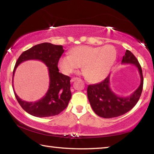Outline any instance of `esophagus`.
Masks as SVG:
<instances>
[{"label":"esophagus","mask_w":154,"mask_h":154,"mask_svg":"<svg viewBox=\"0 0 154 154\" xmlns=\"http://www.w3.org/2000/svg\"><path fill=\"white\" fill-rule=\"evenodd\" d=\"M78 79H79V78H77V77H72V79H71V82H74L75 80H77Z\"/></svg>","instance_id":"obj_1"}]
</instances>
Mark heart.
<instances>
[{
  "mask_svg": "<svg viewBox=\"0 0 154 154\" xmlns=\"http://www.w3.org/2000/svg\"><path fill=\"white\" fill-rule=\"evenodd\" d=\"M117 52L111 45L103 47L78 46L71 51V55L62 56L58 67L65 75L72 73L82 65V74L90 82H98L107 76L116 62Z\"/></svg>",
  "mask_w": 154,
  "mask_h": 154,
  "instance_id": "1",
  "label": "heart"
}]
</instances>
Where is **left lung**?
Listing matches in <instances>:
<instances>
[{
	"label": "left lung",
	"instance_id": "8db88e82",
	"mask_svg": "<svg viewBox=\"0 0 154 154\" xmlns=\"http://www.w3.org/2000/svg\"><path fill=\"white\" fill-rule=\"evenodd\" d=\"M122 64H131L137 67L140 77V85L131 95L126 97L116 95L111 90L109 75L100 83L88 85L87 93L90 105L95 113L101 118H116L125 114L136 105L141 95L143 77L138 60L131 51L126 50L122 58Z\"/></svg>",
	"mask_w": 154,
	"mask_h": 154
}]
</instances>
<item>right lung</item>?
<instances>
[{"mask_svg": "<svg viewBox=\"0 0 154 154\" xmlns=\"http://www.w3.org/2000/svg\"><path fill=\"white\" fill-rule=\"evenodd\" d=\"M64 51L62 45L43 43L24 51L18 58L13 72V79L16 68L24 61L38 60L48 67L49 88L45 95L40 100L35 102L22 100L13 88L17 102L28 113L38 118H45L58 115L66 108L71 98V78L59 72L58 68V61Z\"/></svg>", "mask_w": 154, "mask_h": 154, "instance_id": "add662e5", "label": "right lung"}]
</instances>
